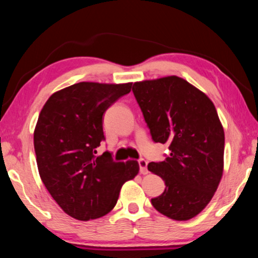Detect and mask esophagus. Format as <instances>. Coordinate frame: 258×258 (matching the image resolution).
I'll use <instances>...</instances> for the list:
<instances>
[{"label": "esophagus", "instance_id": "obj_1", "mask_svg": "<svg viewBox=\"0 0 258 258\" xmlns=\"http://www.w3.org/2000/svg\"><path fill=\"white\" fill-rule=\"evenodd\" d=\"M138 163H139V166H140V173L143 174V175H145V174H148V163H147V160L139 159Z\"/></svg>", "mask_w": 258, "mask_h": 258}]
</instances>
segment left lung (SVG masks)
<instances>
[{
    "label": "left lung",
    "mask_w": 258,
    "mask_h": 258,
    "mask_svg": "<svg viewBox=\"0 0 258 258\" xmlns=\"http://www.w3.org/2000/svg\"><path fill=\"white\" fill-rule=\"evenodd\" d=\"M132 91L152 140L171 150L148 164L166 185L152 206L172 220H190L211 202L223 174L224 131L215 106L177 76L137 82Z\"/></svg>",
    "instance_id": "obj_1"
}]
</instances>
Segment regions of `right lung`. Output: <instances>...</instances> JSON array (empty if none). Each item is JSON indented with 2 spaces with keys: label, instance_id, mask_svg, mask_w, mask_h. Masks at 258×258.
I'll return each instance as SVG.
<instances>
[{
  "label": "right lung",
  "instance_id": "add662e5",
  "mask_svg": "<svg viewBox=\"0 0 258 258\" xmlns=\"http://www.w3.org/2000/svg\"><path fill=\"white\" fill-rule=\"evenodd\" d=\"M132 83L81 82L51 95L34 131L38 172L62 211L76 220L104 216L124 183L139 173L137 160L117 163L109 151L97 156L104 140L102 116Z\"/></svg>",
  "mask_w": 258,
  "mask_h": 258
}]
</instances>
